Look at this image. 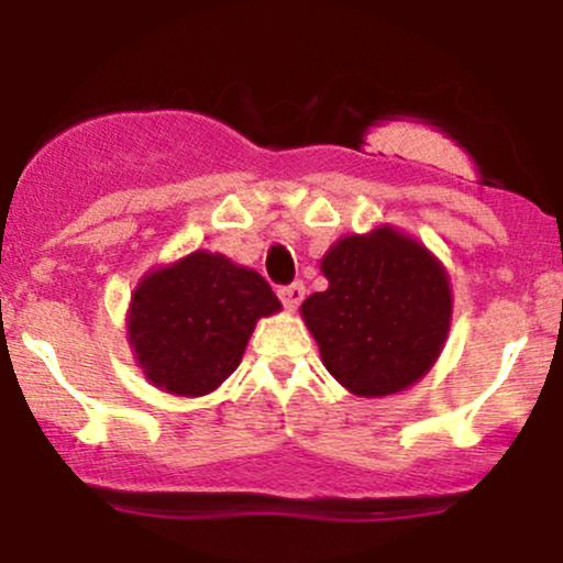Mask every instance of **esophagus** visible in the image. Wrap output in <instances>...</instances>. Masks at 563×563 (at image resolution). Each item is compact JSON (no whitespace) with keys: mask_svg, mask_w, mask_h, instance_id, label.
<instances>
[{"mask_svg":"<svg viewBox=\"0 0 563 563\" xmlns=\"http://www.w3.org/2000/svg\"><path fill=\"white\" fill-rule=\"evenodd\" d=\"M277 296H280L283 307L294 312V309H299V303L303 301V283H290V286L277 288Z\"/></svg>","mask_w":563,"mask_h":563,"instance_id":"1","label":"esophagus"}]
</instances>
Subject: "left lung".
Returning a JSON list of instances; mask_svg holds the SVG:
<instances>
[{
    "instance_id": "1",
    "label": "left lung",
    "mask_w": 563,
    "mask_h": 563,
    "mask_svg": "<svg viewBox=\"0 0 563 563\" xmlns=\"http://www.w3.org/2000/svg\"><path fill=\"white\" fill-rule=\"evenodd\" d=\"M328 288L301 303L328 373L357 397H386L421 380L450 333L444 267L394 228L346 235L320 262Z\"/></svg>"
}]
</instances>
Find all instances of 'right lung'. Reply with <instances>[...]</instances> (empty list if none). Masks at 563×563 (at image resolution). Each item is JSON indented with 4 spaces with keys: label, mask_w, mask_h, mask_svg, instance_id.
Here are the masks:
<instances>
[{
    "label": "right lung",
    "mask_w": 563,
    "mask_h": 563,
    "mask_svg": "<svg viewBox=\"0 0 563 563\" xmlns=\"http://www.w3.org/2000/svg\"><path fill=\"white\" fill-rule=\"evenodd\" d=\"M277 309L280 301L256 269L192 251L134 288L129 346L153 386L203 397L241 365L256 320Z\"/></svg>",
    "instance_id": "add662e5"
}]
</instances>
